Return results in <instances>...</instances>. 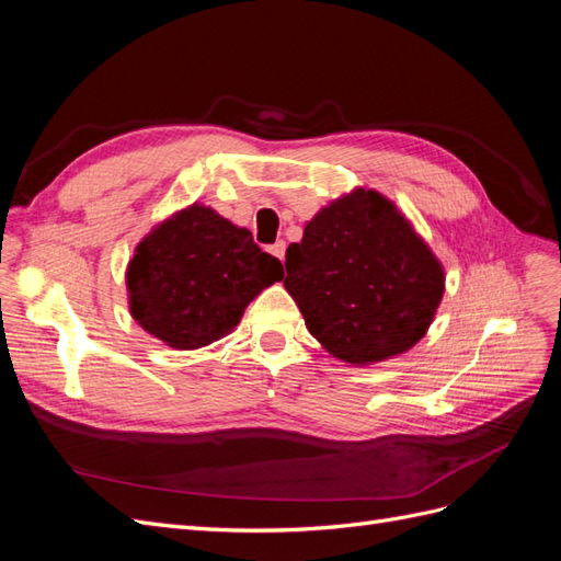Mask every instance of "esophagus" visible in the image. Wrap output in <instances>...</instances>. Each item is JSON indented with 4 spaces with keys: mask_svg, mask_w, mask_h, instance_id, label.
Listing matches in <instances>:
<instances>
[{
    "mask_svg": "<svg viewBox=\"0 0 561 561\" xmlns=\"http://www.w3.org/2000/svg\"><path fill=\"white\" fill-rule=\"evenodd\" d=\"M271 254H274V257H278L283 262L285 260V243L276 241L274 245H271Z\"/></svg>",
    "mask_w": 561,
    "mask_h": 561,
    "instance_id": "34e87169",
    "label": "esophagus"
}]
</instances>
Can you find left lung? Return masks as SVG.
I'll return each mask as SVG.
<instances>
[{
	"mask_svg": "<svg viewBox=\"0 0 561 561\" xmlns=\"http://www.w3.org/2000/svg\"><path fill=\"white\" fill-rule=\"evenodd\" d=\"M285 271L309 332L351 365L410 351L445 295V268L428 243L393 201L363 186L304 227Z\"/></svg>",
	"mask_w": 561,
	"mask_h": 561,
	"instance_id": "8db88e82",
	"label": "left lung"
}]
</instances>
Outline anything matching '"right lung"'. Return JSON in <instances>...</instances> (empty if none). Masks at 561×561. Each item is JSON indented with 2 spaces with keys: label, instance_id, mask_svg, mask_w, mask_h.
Returning <instances> with one entry per match:
<instances>
[{
  "label": "right lung",
  "instance_id": "right-lung-1",
  "mask_svg": "<svg viewBox=\"0 0 561 561\" xmlns=\"http://www.w3.org/2000/svg\"><path fill=\"white\" fill-rule=\"evenodd\" d=\"M283 278V264L213 208L163 219L135 248L126 271L128 307L165 346L192 351L239 325L248 304Z\"/></svg>",
  "mask_w": 561,
  "mask_h": 561
}]
</instances>
